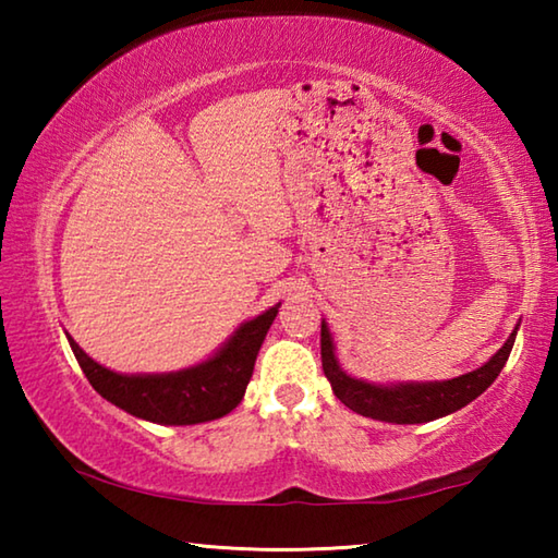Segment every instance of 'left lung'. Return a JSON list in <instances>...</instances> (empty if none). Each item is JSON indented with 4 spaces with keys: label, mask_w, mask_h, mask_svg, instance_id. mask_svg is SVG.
<instances>
[{
    "label": "left lung",
    "mask_w": 558,
    "mask_h": 558,
    "mask_svg": "<svg viewBox=\"0 0 558 558\" xmlns=\"http://www.w3.org/2000/svg\"><path fill=\"white\" fill-rule=\"evenodd\" d=\"M517 327L507 342L487 359L475 372H468L456 379L446 381H393V384H374L356 379L347 374L337 362L335 339L323 319V332H319V347H323V369L327 381L332 384V391L347 409H352L366 418L384 423H428L465 409L470 401H475L480 393L487 391L493 381L505 369L509 352H512Z\"/></svg>",
    "instance_id": "8db88e82"
}]
</instances>
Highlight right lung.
Instances as JSON below:
<instances>
[{"label":"right lung","mask_w":558,"mask_h":558,"mask_svg":"<svg viewBox=\"0 0 558 558\" xmlns=\"http://www.w3.org/2000/svg\"><path fill=\"white\" fill-rule=\"evenodd\" d=\"M278 307L280 302L258 317L245 319L204 362L165 374L112 372L83 352L69 332L65 339L86 379L106 401L135 418L159 423V426H196V423L221 418L241 403Z\"/></svg>","instance_id":"right-lung-1"}]
</instances>
